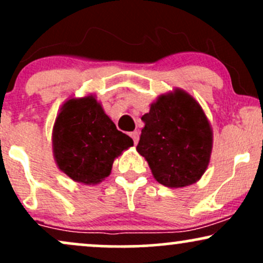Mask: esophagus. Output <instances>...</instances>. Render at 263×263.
<instances>
[{
    "instance_id": "34e87169",
    "label": "esophagus",
    "mask_w": 263,
    "mask_h": 263,
    "mask_svg": "<svg viewBox=\"0 0 263 263\" xmlns=\"http://www.w3.org/2000/svg\"><path fill=\"white\" fill-rule=\"evenodd\" d=\"M129 136H131L132 140H134V143L137 144L138 138H140V132H138V131H134V132H131V134H129Z\"/></svg>"
}]
</instances>
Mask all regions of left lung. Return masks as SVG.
<instances>
[{"mask_svg": "<svg viewBox=\"0 0 263 263\" xmlns=\"http://www.w3.org/2000/svg\"><path fill=\"white\" fill-rule=\"evenodd\" d=\"M142 120L136 149L153 178L168 188L197 183L210 163L213 128L194 96L179 87L161 93Z\"/></svg>", "mask_w": 263, "mask_h": 263, "instance_id": "left-lung-1", "label": "left lung"}]
</instances>
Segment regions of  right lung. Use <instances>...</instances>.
Masks as SVG:
<instances>
[{
  "instance_id": "1",
  "label": "right lung",
  "mask_w": 263,
  "mask_h": 263,
  "mask_svg": "<svg viewBox=\"0 0 263 263\" xmlns=\"http://www.w3.org/2000/svg\"><path fill=\"white\" fill-rule=\"evenodd\" d=\"M134 146L116 128L93 93L70 98L57 114L52 131L54 161L74 182L96 185L110 176L114 161Z\"/></svg>"
}]
</instances>
